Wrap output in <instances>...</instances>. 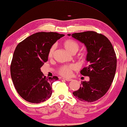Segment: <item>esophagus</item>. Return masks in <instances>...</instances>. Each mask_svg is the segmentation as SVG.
Wrapping results in <instances>:
<instances>
[{
    "label": "esophagus",
    "mask_w": 127,
    "mask_h": 127,
    "mask_svg": "<svg viewBox=\"0 0 127 127\" xmlns=\"http://www.w3.org/2000/svg\"><path fill=\"white\" fill-rule=\"evenodd\" d=\"M63 79H64V80L66 81H70L72 80L71 78H63Z\"/></svg>",
    "instance_id": "34e87169"
}]
</instances>
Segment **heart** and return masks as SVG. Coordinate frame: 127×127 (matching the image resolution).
<instances>
[{
    "mask_svg": "<svg viewBox=\"0 0 127 127\" xmlns=\"http://www.w3.org/2000/svg\"><path fill=\"white\" fill-rule=\"evenodd\" d=\"M63 46L65 50L70 54H76L79 49V44L76 41L72 39L66 40L63 42ZM55 47L51 46L48 52V57L51 58L53 56ZM76 69V66L74 64L69 65H63L61 66L58 69L59 74L64 77H69L72 74V71Z\"/></svg>",
    "mask_w": 127,
    "mask_h": 127,
    "instance_id": "obj_1",
    "label": "heart"
}]
</instances>
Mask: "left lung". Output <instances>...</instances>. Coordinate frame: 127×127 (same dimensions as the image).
<instances>
[{
	"instance_id": "obj_1",
	"label": "left lung",
	"mask_w": 127,
	"mask_h": 127,
	"mask_svg": "<svg viewBox=\"0 0 127 127\" xmlns=\"http://www.w3.org/2000/svg\"><path fill=\"white\" fill-rule=\"evenodd\" d=\"M72 36L86 46L89 64L80 73L90 77V81H82L80 88L73 94L82 101L94 102L105 95L114 78L117 62L114 49L106 36L96 32L74 33Z\"/></svg>"
}]
</instances>
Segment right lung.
Wrapping results in <instances>:
<instances>
[{
  "mask_svg": "<svg viewBox=\"0 0 127 127\" xmlns=\"http://www.w3.org/2000/svg\"><path fill=\"white\" fill-rule=\"evenodd\" d=\"M64 35L37 32L17 45L10 69L15 89L23 99L31 103L44 102L52 94V84L58 78L46 77L40 68L48 61L53 45Z\"/></svg>",
  "mask_w": 127,
  "mask_h": 127,
  "instance_id": "obj_1",
  "label": "right lung"
}]
</instances>
